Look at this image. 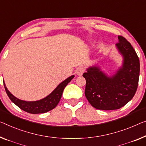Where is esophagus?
<instances>
[{
    "instance_id": "1",
    "label": "esophagus",
    "mask_w": 146,
    "mask_h": 146,
    "mask_svg": "<svg viewBox=\"0 0 146 146\" xmlns=\"http://www.w3.org/2000/svg\"><path fill=\"white\" fill-rule=\"evenodd\" d=\"M84 72V69L83 67H78V68L76 69V74H77L78 76H81Z\"/></svg>"
}]
</instances>
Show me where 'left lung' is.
Masks as SVG:
<instances>
[{
  "instance_id": "8db88e82",
  "label": "left lung",
  "mask_w": 146,
  "mask_h": 146,
  "mask_svg": "<svg viewBox=\"0 0 146 146\" xmlns=\"http://www.w3.org/2000/svg\"><path fill=\"white\" fill-rule=\"evenodd\" d=\"M115 47L123 57V64L111 75L96 64L86 69L85 96L98 110L120 109L132 100L136 92L140 75V60L135 50L122 36Z\"/></svg>"
}]
</instances>
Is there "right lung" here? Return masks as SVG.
Here are the masks:
<instances>
[{
    "mask_svg": "<svg viewBox=\"0 0 146 146\" xmlns=\"http://www.w3.org/2000/svg\"><path fill=\"white\" fill-rule=\"evenodd\" d=\"M75 75H71V77H69L67 79L61 82L59 85H58V86L49 95L37 101H25L17 98L16 96L11 94L10 91L8 90L4 81V86L6 94H8L11 101L16 104L21 110L31 114L44 113L49 111L56 108V106L59 103L65 87L73 79Z\"/></svg>",
    "mask_w": 146,
    "mask_h": 146,
    "instance_id": "add662e5",
    "label": "right lung"
}]
</instances>
